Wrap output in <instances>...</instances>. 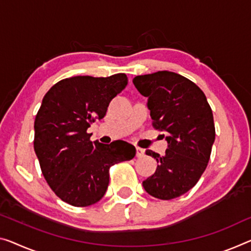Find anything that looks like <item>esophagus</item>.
Masks as SVG:
<instances>
[{"instance_id":"obj_1","label":"esophagus","mask_w":251,"mask_h":251,"mask_svg":"<svg viewBox=\"0 0 251 251\" xmlns=\"http://www.w3.org/2000/svg\"><path fill=\"white\" fill-rule=\"evenodd\" d=\"M136 150H137V151H136V156H137L138 158H140V157H142V156L145 155L144 149H141V148H137Z\"/></svg>"}]
</instances>
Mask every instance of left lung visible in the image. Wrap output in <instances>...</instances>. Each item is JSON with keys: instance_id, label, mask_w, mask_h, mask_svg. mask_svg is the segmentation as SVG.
Masks as SVG:
<instances>
[{"instance_id": "left-lung-1", "label": "left lung", "mask_w": 251, "mask_h": 251, "mask_svg": "<svg viewBox=\"0 0 251 251\" xmlns=\"http://www.w3.org/2000/svg\"><path fill=\"white\" fill-rule=\"evenodd\" d=\"M133 84L148 98L152 126L164 131L168 142L163 157L146 151L158 166L142 185L153 198L176 199L195 186L210 160L215 139L211 106L201 88L176 73L136 76Z\"/></svg>"}]
</instances>
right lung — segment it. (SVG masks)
I'll use <instances>...</instances> for the list:
<instances>
[{"label":"right lung","mask_w":251,"mask_h":251,"mask_svg":"<svg viewBox=\"0 0 251 251\" xmlns=\"http://www.w3.org/2000/svg\"><path fill=\"white\" fill-rule=\"evenodd\" d=\"M128 85L126 74L75 76L56 83L34 119L33 148L46 182L73 206L95 204L109 186L110 167L131 160L136 148L126 141H91L87 129L106 114L114 96Z\"/></svg>","instance_id":"right-lung-1"}]
</instances>
